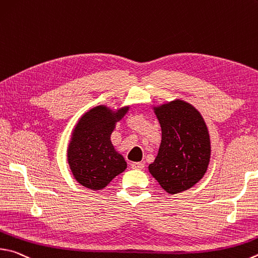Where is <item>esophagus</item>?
<instances>
[{
	"instance_id": "1",
	"label": "esophagus",
	"mask_w": 258,
	"mask_h": 258,
	"mask_svg": "<svg viewBox=\"0 0 258 258\" xmlns=\"http://www.w3.org/2000/svg\"><path fill=\"white\" fill-rule=\"evenodd\" d=\"M131 167H132L133 169L142 170V169H144V163H142V162H132V163H131Z\"/></svg>"
}]
</instances>
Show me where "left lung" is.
<instances>
[{
  "instance_id": "8db88e82",
  "label": "left lung",
  "mask_w": 258,
  "mask_h": 258,
  "mask_svg": "<svg viewBox=\"0 0 258 258\" xmlns=\"http://www.w3.org/2000/svg\"><path fill=\"white\" fill-rule=\"evenodd\" d=\"M162 139L158 156L149 166L167 193L177 194L194 186L210 161V137L202 116L181 100L156 108Z\"/></svg>"
}]
</instances>
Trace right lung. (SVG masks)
Here are the masks:
<instances>
[{
	"instance_id": "right-lung-1",
	"label": "right lung",
	"mask_w": 258,
	"mask_h": 258,
	"mask_svg": "<svg viewBox=\"0 0 258 258\" xmlns=\"http://www.w3.org/2000/svg\"><path fill=\"white\" fill-rule=\"evenodd\" d=\"M111 114L96 107L79 120L70 143L68 160L76 179L90 189H101L126 169V161L115 151L110 134L115 120L125 113Z\"/></svg>"
}]
</instances>
